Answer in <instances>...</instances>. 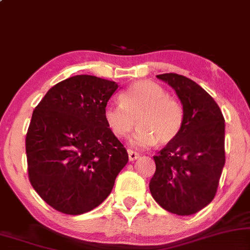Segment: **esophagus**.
<instances>
[{"mask_svg":"<svg viewBox=\"0 0 250 250\" xmlns=\"http://www.w3.org/2000/svg\"><path fill=\"white\" fill-rule=\"evenodd\" d=\"M128 157H129V161L134 162V161H136L138 157H140V154L133 151V150H128Z\"/></svg>","mask_w":250,"mask_h":250,"instance_id":"1","label":"esophagus"}]
</instances>
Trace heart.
<instances>
[{"label":"heart","instance_id":"obj_1","mask_svg":"<svg viewBox=\"0 0 250 250\" xmlns=\"http://www.w3.org/2000/svg\"><path fill=\"white\" fill-rule=\"evenodd\" d=\"M104 119L117 138H125L137 123L130 144L135 148H146L157 141L170 143L178 136L184 123V109L161 85L140 80L120 94V104L104 107Z\"/></svg>","mask_w":250,"mask_h":250}]
</instances>
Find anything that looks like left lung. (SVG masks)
<instances>
[{
  "label": "left lung",
  "instance_id": "1",
  "mask_svg": "<svg viewBox=\"0 0 250 250\" xmlns=\"http://www.w3.org/2000/svg\"><path fill=\"white\" fill-rule=\"evenodd\" d=\"M176 91L184 109L178 136L154 156L152 198L177 215L208 205L225 165V119L214 99L193 80L176 73L157 76Z\"/></svg>",
  "mask_w": 250,
  "mask_h": 250
}]
</instances>
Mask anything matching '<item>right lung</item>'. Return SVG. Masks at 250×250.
I'll return each mask as SVG.
<instances>
[{
    "label": "right lung",
    "mask_w": 250,
    "mask_h": 250,
    "mask_svg": "<svg viewBox=\"0 0 250 250\" xmlns=\"http://www.w3.org/2000/svg\"><path fill=\"white\" fill-rule=\"evenodd\" d=\"M117 87L94 76L71 77L50 88L32 113L25 138L29 179L57 211H92L127 164V150L104 119Z\"/></svg>",
    "instance_id": "obj_1"
}]
</instances>
